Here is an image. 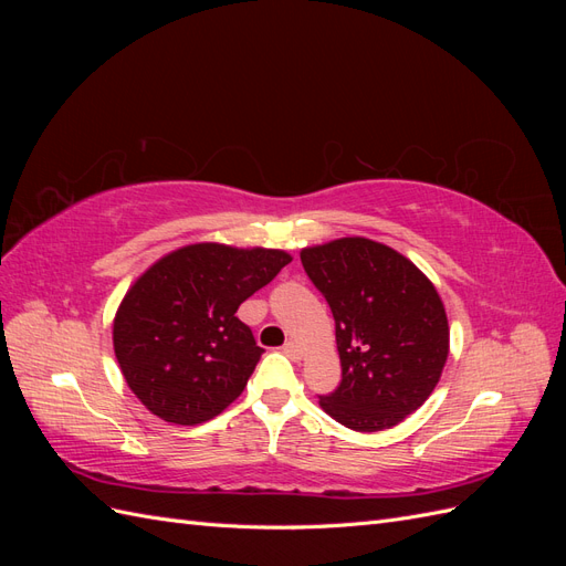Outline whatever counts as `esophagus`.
<instances>
[{"mask_svg":"<svg viewBox=\"0 0 566 566\" xmlns=\"http://www.w3.org/2000/svg\"><path fill=\"white\" fill-rule=\"evenodd\" d=\"M283 352H285L290 358H293V361H300V358H302V349H300L297 342H287V345L283 347Z\"/></svg>","mask_w":566,"mask_h":566,"instance_id":"obj_1","label":"esophagus"}]
</instances>
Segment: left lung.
I'll return each instance as SVG.
<instances>
[{"mask_svg": "<svg viewBox=\"0 0 566 566\" xmlns=\"http://www.w3.org/2000/svg\"><path fill=\"white\" fill-rule=\"evenodd\" d=\"M300 256L331 304L342 366L321 408L354 432L389 430L427 401L447 366L449 318L434 283L364 235L302 248Z\"/></svg>", "mask_w": 566, "mask_h": 566, "instance_id": "obj_1", "label": "left lung"}]
</instances>
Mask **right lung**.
<instances>
[{
  "instance_id": "right-lung-1",
  "label": "right lung",
  "mask_w": 566,
  "mask_h": 566,
  "mask_svg": "<svg viewBox=\"0 0 566 566\" xmlns=\"http://www.w3.org/2000/svg\"><path fill=\"white\" fill-rule=\"evenodd\" d=\"M290 262L285 250L224 243L184 245L153 262L113 318L115 358L136 399L175 424L229 408L264 352L238 306Z\"/></svg>"
}]
</instances>
